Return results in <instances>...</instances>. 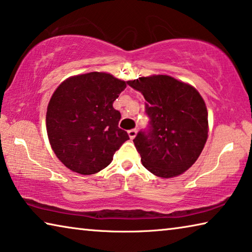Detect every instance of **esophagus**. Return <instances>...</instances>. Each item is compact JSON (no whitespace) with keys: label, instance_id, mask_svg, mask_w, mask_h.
Here are the masks:
<instances>
[{"label":"esophagus","instance_id":"obj_1","mask_svg":"<svg viewBox=\"0 0 252 252\" xmlns=\"http://www.w3.org/2000/svg\"><path fill=\"white\" fill-rule=\"evenodd\" d=\"M136 134H137V130H136V129H130V130H128V135H129V138H130V139H134Z\"/></svg>","mask_w":252,"mask_h":252}]
</instances>
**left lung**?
<instances>
[{"label": "left lung", "instance_id": "8db88e82", "mask_svg": "<svg viewBox=\"0 0 252 252\" xmlns=\"http://www.w3.org/2000/svg\"><path fill=\"white\" fill-rule=\"evenodd\" d=\"M141 93L150 117L146 130L134 144L142 164L154 175L168 179L182 174L199 158L208 139V110L191 85L166 75L127 81Z\"/></svg>", "mask_w": 252, "mask_h": 252}]
</instances>
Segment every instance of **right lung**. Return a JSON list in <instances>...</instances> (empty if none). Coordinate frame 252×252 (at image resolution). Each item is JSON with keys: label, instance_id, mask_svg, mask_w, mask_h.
Wrapping results in <instances>:
<instances>
[{"label": "right lung", "instance_id": "obj_1", "mask_svg": "<svg viewBox=\"0 0 252 252\" xmlns=\"http://www.w3.org/2000/svg\"><path fill=\"white\" fill-rule=\"evenodd\" d=\"M126 82L106 72L70 77L53 93L47 109V133L57 158L69 170L94 174L108 166L129 136L118 127L113 107Z\"/></svg>", "mask_w": 252, "mask_h": 252}]
</instances>
